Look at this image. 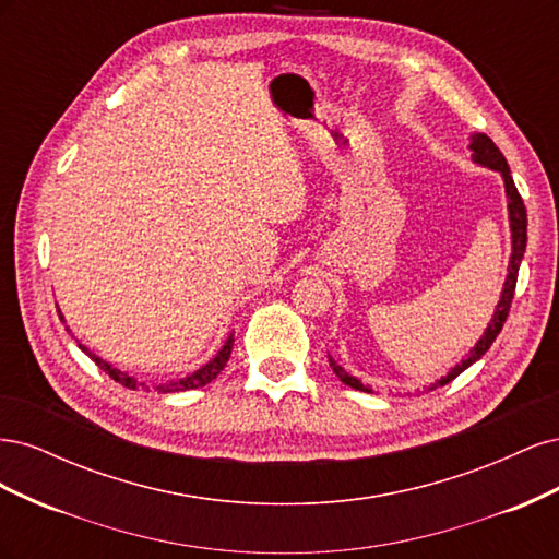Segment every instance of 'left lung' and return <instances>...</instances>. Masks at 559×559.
I'll use <instances>...</instances> for the list:
<instances>
[{
    "instance_id": "1",
    "label": "left lung",
    "mask_w": 559,
    "mask_h": 559,
    "mask_svg": "<svg viewBox=\"0 0 559 559\" xmlns=\"http://www.w3.org/2000/svg\"><path fill=\"white\" fill-rule=\"evenodd\" d=\"M471 160L478 163L483 167H489V170H495L501 175L503 179V189H506V198H509V222H511V261H509V275H506V282H503V292H501V298L497 302L495 308V314L492 319H489V324L485 329V333L480 335V341L476 343V347H471L466 357L456 364L450 373L441 380H436V384H431L429 389H436V386H443L448 382H452L456 376L464 373V370L476 364L483 354L492 347V343L497 341V335L503 326L506 317H509V310H511V302H513V294H515V282H518V270H520V263H522V257H524V247H527V210H524V202L515 189V181L511 177V170H509V163H506L503 154L497 148V144L487 138V134L483 132H473L471 134ZM331 361V368L333 373L341 378V382H345L347 386L352 389H359V392H373V389L366 386L361 380H357L354 376H349L347 370L343 366H337L333 357H329Z\"/></svg>"
}]
</instances>
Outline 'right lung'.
<instances>
[{"mask_svg":"<svg viewBox=\"0 0 559 559\" xmlns=\"http://www.w3.org/2000/svg\"><path fill=\"white\" fill-rule=\"evenodd\" d=\"M60 312V310H58ZM60 319H62V314H60ZM70 331V329H67ZM233 343H235V337H233V333L228 335V341L224 343V347L216 352V357L214 359H210L205 366L202 368H198L195 373H191V376H186V378H179V380H167V382H158V384H154V389L158 394H173V392H186V389H198V386H205V384H210L218 373H222L224 370V366L228 364V359H230V352H233ZM79 349L81 352H86L88 357L105 370V373L111 378V380H116L118 384H123V386H128V389H140V386H144V389H148L144 382H140L138 378H132V376H128V373H123V370H118L116 366H111L109 361H105V359H99L97 354H93L86 345H81L79 343Z\"/></svg>","mask_w":559,"mask_h":559,"instance_id":"obj_1","label":"right lung"}]
</instances>
